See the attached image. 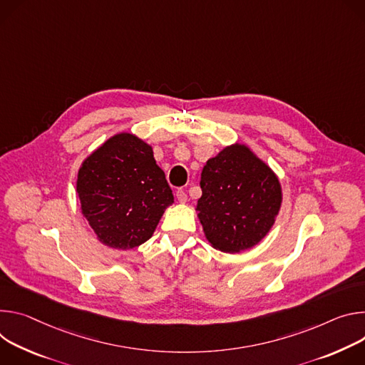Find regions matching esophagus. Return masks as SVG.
Masks as SVG:
<instances>
[{
  "instance_id": "1",
  "label": "esophagus",
  "mask_w": 365,
  "mask_h": 365,
  "mask_svg": "<svg viewBox=\"0 0 365 365\" xmlns=\"http://www.w3.org/2000/svg\"><path fill=\"white\" fill-rule=\"evenodd\" d=\"M175 197H177V200L180 201V203H187V194H185L184 190H177Z\"/></svg>"
}]
</instances>
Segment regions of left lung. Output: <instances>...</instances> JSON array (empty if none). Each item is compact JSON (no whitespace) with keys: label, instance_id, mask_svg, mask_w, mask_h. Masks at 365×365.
Here are the masks:
<instances>
[{"label":"left lung","instance_id":"1","mask_svg":"<svg viewBox=\"0 0 365 365\" xmlns=\"http://www.w3.org/2000/svg\"><path fill=\"white\" fill-rule=\"evenodd\" d=\"M200 187L198 219L210 244L227 254L257 245L281 206L278 178L244 145L209 159Z\"/></svg>","mask_w":365,"mask_h":365}]
</instances>
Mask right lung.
<instances>
[{
    "instance_id": "add662e5",
    "label": "right lung",
    "mask_w": 365,
    "mask_h": 365,
    "mask_svg": "<svg viewBox=\"0 0 365 365\" xmlns=\"http://www.w3.org/2000/svg\"><path fill=\"white\" fill-rule=\"evenodd\" d=\"M76 191L83 215L98 239L115 250H132L146 242L174 203L152 148L130 133L113 136L84 160Z\"/></svg>"
}]
</instances>
